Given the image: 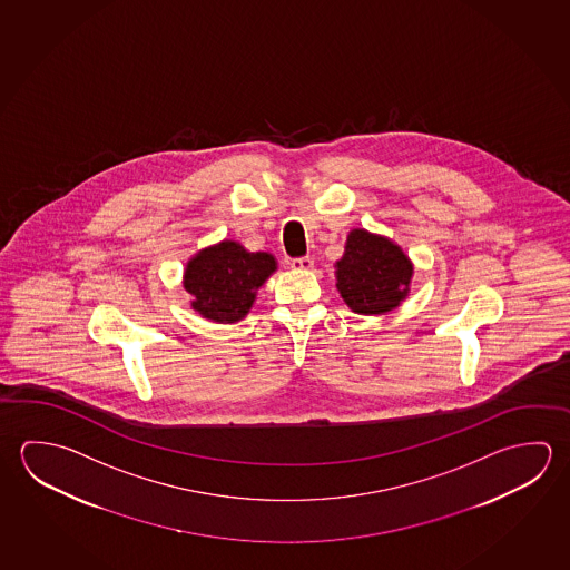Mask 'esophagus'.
Wrapping results in <instances>:
<instances>
[{
  "instance_id": "obj_1",
  "label": "esophagus",
  "mask_w": 570,
  "mask_h": 570,
  "mask_svg": "<svg viewBox=\"0 0 570 570\" xmlns=\"http://www.w3.org/2000/svg\"><path fill=\"white\" fill-rule=\"evenodd\" d=\"M289 268H294V271H312V268H314V261H312L309 256L292 258V261H289Z\"/></svg>"
}]
</instances>
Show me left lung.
I'll return each mask as SVG.
<instances>
[{
    "label": "left lung",
    "instance_id": "1",
    "mask_svg": "<svg viewBox=\"0 0 570 570\" xmlns=\"http://www.w3.org/2000/svg\"><path fill=\"white\" fill-rule=\"evenodd\" d=\"M412 262L399 244L356 228L336 262V288L356 314H386L409 296Z\"/></svg>",
    "mask_w": 570,
    "mask_h": 570
}]
</instances>
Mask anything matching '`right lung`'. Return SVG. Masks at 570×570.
Returning <instances> with one entry per match:
<instances>
[{"instance_id":"obj_1","label":"right lung","mask_w":570,"mask_h":570,"mask_svg":"<svg viewBox=\"0 0 570 570\" xmlns=\"http://www.w3.org/2000/svg\"><path fill=\"white\" fill-rule=\"evenodd\" d=\"M276 272L268 252H248L242 244L224 240L198 252L184 272V288L191 308L204 318L232 324L250 312L256 289Z\"/></svg>"}]
</instances>
